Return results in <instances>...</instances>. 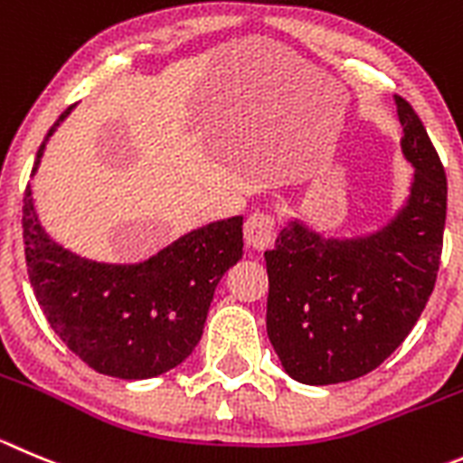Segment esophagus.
Segmentation results:
<instances>
[{
    "label": "esophagus",
    "mask_w": 463,
    "mask_h": 463,
    "mask_svg": "<svg viewBox=\"0 0 463 463\" xmlns=\"http://www.w3.org/2000/svg\"><path fill=\"white\" fill-rule=\"evenodd\" d=\"M276 222L267 212H253L244 223V241L251 251H265L274 244Z\"/></svg>",
    "instance_id": "1"
}]
</instances>
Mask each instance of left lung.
<instances>
[{
    "instance_id": "obj_1",
    "label": "left lung",
    "mask_w": 463,
    "mask_h": 463,
    "mask_svg": "<svg viewBox=\"0 0 463 463\" xmlns=\"http://www.w3.org/2000/svg\"><path fill=\"white\" fill-rule=\"evenodd\" d=\"M402 155L413 166L404 205L379 231L324 237L288 222L265 251L267 335L280 365L310 386L379 368L409 335L436 283L448 180L413 107L395 95Z\"/></svg>"
}]
</instances>
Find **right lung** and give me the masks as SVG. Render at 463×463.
<instances>
[{"instance_id":"obj_1","label":"right lung","mask_w":463,"mask_h":463,"mask_svg":"<svg viewBox=\"0 0 463 463\" xmlns=\"http://www.w3.org/2000/svg\"><path fill=\"white\" fill-rule=\"evenodd\" d=\"M71 111L50 128L32 175ZM23 212L27 271L43 315L89 368L118 379L157 377L194 352L217 283L244 246V217H231L178 237L148 260L114 265L77 256L52 240L38 219L32 184Z\"/></svg>"}]
</instances>
